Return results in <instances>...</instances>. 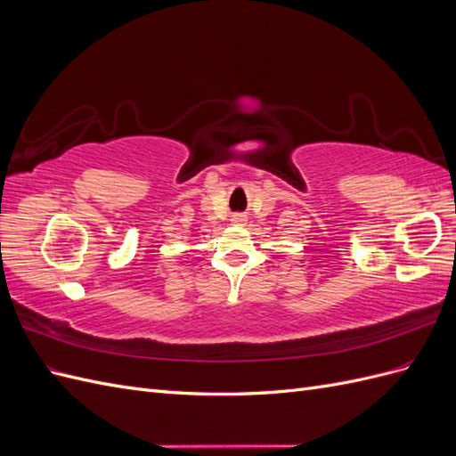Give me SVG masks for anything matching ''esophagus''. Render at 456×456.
Wrapping results in <instances>:
<instances>
[{
	"label": "esophagus",
	"instance_id": "obj_1",
	"mask_svg": "<svg viewBox=\"0 0 456 456\" xmlns=\"http://www.w3.org/2000/svg\"><path fill=\"white\" fill-rule=\"evenodd\" d=\"M245 220H247V218H245L243 215H233V216H232V223H233V224H240V226L245 224Z\"/></svg>",
	"mask_w": 456,
	"mask_h": 456
}]
</instances>
